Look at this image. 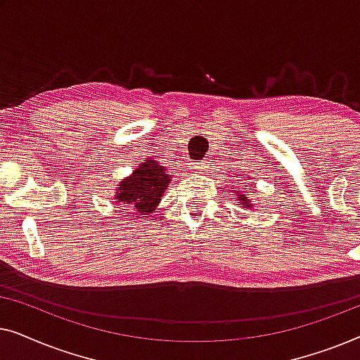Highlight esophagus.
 <instances>
[{
    "instance_id": "34e87169",
    "label": "esophagus",
    "mask_w": 360,
    "mask_h": 360,
    "mask_svg": "<svg viewBox=\"0 0 360 360\" xmlns=\"http://www.w3.org/2000/svg\"><path fill=\"white\" fill-rule=\"evenodd\" d=\"M208 169V162L205 160H200V162H191V172H193L195 175L198 174H203V172Z\"/></svg>"
}]
</instances>
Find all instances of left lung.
<instances>
[{"label": "left lung", "mask_w": 360, "mask_h": 360, "mask_svg": "<svg viewBox=\"0 0 360 360\" xmlns=\"http://www.w3.org/2000/svg\"><path fill=\"white\" fill-rule=\"evenodd\" d=\"M239 179H243V175H239ZM234 191H236V198H238V201L244 206V208H250V206H252V203H250V198H249V195L252 193L250 188H240V190L236 188Z\"/></svg>", "instance_id": "left-lung-1"}]
</instances>
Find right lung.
Here are the masks:
<instances>
[{"mask_svg": "<svg viewBox=\"0 0 360 360\" xmlns=\"http://www.w3.org/2000/svg\"><path fill=\"white\" fill-rule=\"evenodd\" d=\"M172 176L167 174L164 165L157 160H146L129 176L122 179L117 185L115 200L122 206L126 216L146 218L157 208L162 196L167 191Z\"/></svg>", "mask_w": 360, "mask_h": 360, "instance_id": "add662e5", "label": "right lung"}]
</instances>
